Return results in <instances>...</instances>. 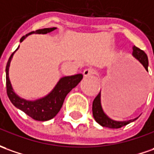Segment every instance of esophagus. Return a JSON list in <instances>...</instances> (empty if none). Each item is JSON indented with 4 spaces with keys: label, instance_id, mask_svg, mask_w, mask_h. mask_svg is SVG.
<instances>
[{
    "label": "esophagus",
    "instance_id": "obj_1",
    "mask_svg": "<svg viewBox=\"0 0 154 154\" xmlns=\"http://www.w3.org/2000/svg\"><path fill=\"white\" fill-rule=\"evenodd\" d=\"M95 73V70L93 68H87L85 69L84 71H83V72H82V74H83V76H84V77H91L92 75H94Z\"/></svg>",
    "mask_w": 154,
    "mask_h": 154
}]
</instances>
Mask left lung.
Instances as JSON below:
<instances>
[{
  "label": "left lung",
  "instance_id": "1",
  "mask_svg": "<svg viewBox=\"0 0 154 154\" xmlns=\"http://www.w3.org/2000/svg\"><path fill=\"white\" fill-rule=\"evenodd\" d=\"M133 51H132V55L134 56L137 60H138L140 63L144 66V68L146 69V71L148 72V59L146 55V53L142 50H140L139 48L136 46H133ZM101 94L99 92V94L94 100L93 102V116L94 120L99 125L104 126V127H108V128H121L124 125H126L132 121H136L137 118H135L133 120H130V121H114L112 119H110L109 117H108L104 112H103L102 106H101Z\"/></svg>",
  "mask_w": 154,
  "mask_h": 154
}]
</instances>
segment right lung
<instances>
[{"instance_id": "right-lung-1", "label": "right lung", "mask_w": 154, "mask_h": 154, "mask_svg": "<svg viewBox=\"0 0 154 154\" xmlns=\"http://www.w3.org/2000/svg\"><path fill=\"white\" fill-rule=\"evenodd\" d=\"M55 29H56V28L38 29V30H36L35 32H31L21 38L20 42H23L27 36H29L33 33L45 34V33H51ZM17 49L11 55L10 58L7 61V67H6L7 96L15 107L21 109L22 111H23L26 115H28L33 120L38 121H49L52 118H54L58 114L60 108L62 107L66 96L68 94L70 91L74 88L81 82V80L82 79V75L77 74V75H73V76L61 77L59 82H57V84L55 85L54 89L44 98L34 100V101H29V100L22 99L19 96L16 94L15 92L13 91L11 82L9 79V76H8L9 66H10L11 58L14 55V53L17 51Z\"/></svg>"}]
</instances>
